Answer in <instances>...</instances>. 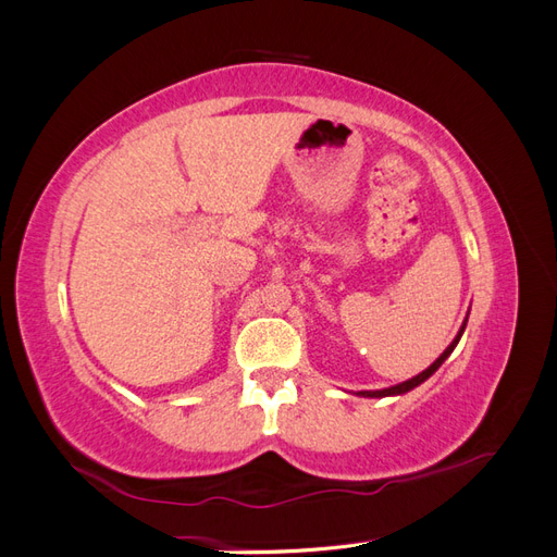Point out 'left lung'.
Returning a JSON list of instances; mask_svg holds the SVG:
<instances>
[{
  "instance_id": "obj_1",
  "label": "left lung",
  "mask_w": 557,
  "mask_h": 557,
  "mask_svg": "<svg viewBox=\"0 0 557 557\" xmlns=\"http://www.w3.org/2000/svg\"><path fill=\"white\" fill-rule=\"evenodd\" d=\"M463 331H466V323H463V329H460V333L456 335V341L449 345V347H446L444 351H442V357L435 361V363H432L430 366V369H425L423 373H418L416 377H411V381H406V383H399V385H395V387H387V389H375V392H359V395L361 397H389V395H404V392H409V389H413V387H418L420 383H425L428 381V377L432 375V373H435L437 369H440V366L444 363V359L446 357H449L451 355V351H454V347L458 345V341H460V335H463Z\"/></svg>"
}]
</instances>
